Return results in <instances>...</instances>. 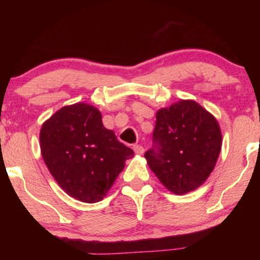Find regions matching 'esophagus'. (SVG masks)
<instances>
[{"label": "esophagus", "instance_id": "obj_1", "mask_svg": "<svg viewBox=\"0 0 260 260\" xmlns=\"http://www.w3.org/2000/svg\"><path fill=\"white\" fill-rule=\"evenodd\" d=\"M134 150H135V152H136L137 155H143L144 148L142 147V145H140V144H136V145H134Z\"/></svg>", "mask_w": 260, "mask_h": 260}]
</instances>
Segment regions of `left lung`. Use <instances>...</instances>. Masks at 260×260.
<instances>
[{
    "instance_id": "1",
    "label": "left lung",
    "mask_w": 260,
    "mask_h": 260,
    "mask_svg": "<svg viewBox=\"0 0 260 260\" xmlns=\"http://www.w3.org/2000/svg\"><path fill=\"white\" fill-rule=\"evenodd\" d=\"M221 131L211 113L194 101H180L156 113L148 166L174 194L200 187L214 169Z\"/></svg>"
}]
</instances>
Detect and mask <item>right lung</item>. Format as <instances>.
Segmentation results:
<instances>
[{
  "instance_id": "1",
  "label": "right lung",
  "mask_w": 260,
  "mask_h": 260,
  "mask_svg": "<svg viewBox=\"0 0 260 260\" xmlns=\"http://www.w3.org/2000/svg\"><path fill=\"white\" fill-rule=\"evenodd\" d=\"M42 158L49 173L70 197L93 204L115 183L133 149L105 129L92 105L63 106L46 120L40 131Z\"/></svg>"
}]
</instances>
